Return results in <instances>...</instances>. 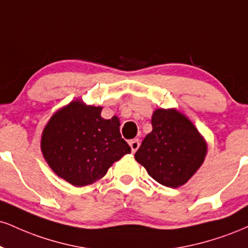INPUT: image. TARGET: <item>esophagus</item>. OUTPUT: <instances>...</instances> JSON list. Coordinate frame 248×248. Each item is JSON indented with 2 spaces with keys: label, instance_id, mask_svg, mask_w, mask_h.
<instances>
[{
  "label": "esophagus",
  "instance_id": "obj_1",
  "mask_svg": "<svg viewBox=\"0 0 248 248\" xmlns=\"http://www.w3.org/2000/svg\"><path fill=\"white\" fill-rule=\"evenodd\" d=\"M129 145H130V148H132V153H133V154L136 153L137 149L140 148V140H139V139L133 140V141L129 142Z\"/></svg>",
  "mask_w": 248,
  "mask_h": 248
}]
</instances>
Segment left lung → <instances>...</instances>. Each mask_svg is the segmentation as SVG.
I'll return each mask as SVG.
<instances>
[{"mask_svg": "<svg viewBox=\"0 0 248 248\" xmlns=\"http://www.w3.org/2000/svg\"><path fill=\"white\" fill-rule=\"evenodd\" d=\"M151 124L153 130L136 151V162L163 186H183L204 162L208 153L204 137L177 108L155 109Z\"/></svg>", "mask_w": 248, "mask_h": 248, "instance_id": "left-lung-1", "label": "left lung"}]
</instances>
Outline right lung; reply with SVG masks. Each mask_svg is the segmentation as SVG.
Masks as SVG:
<instances>
[{
	"instance_id": "obj_1",
	"label": "right lung",
	"mask_w": 248,
	"mask_h": 248,
	"mask_svg": "<svg viewBox=\"0 0 248 248\" xmlns=\"http://www.w3.org/2000/svg\"><path fill=\"white\" fill-rule=\"evenodd\" d=\"M101 109L79 99L70 101L50 116L41 134L45 160L73 186L95 183L132 151L121 137L119 119L101 118Z\"/></svg>"
}]
</instances>
